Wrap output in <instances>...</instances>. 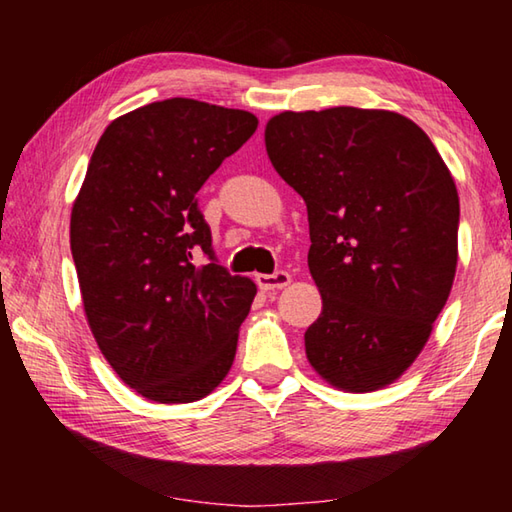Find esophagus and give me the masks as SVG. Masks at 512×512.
Wrapping results in <instances>:
<instances>
[{
    "label": "esophagus",
    "instance_id": "esophagus-1",
    "mask_svg": "<svg viewBox=\"0 0 512 512\" xmlns=\"http://www.w3.org/2000/svg\"><path fill=\"white\" fill-rule=\"evenodd\" d=\"M289 282H291V275L287 271H282V268H277L275 273H268V275H257V284L262 291L284 289Z\"/></svg>",
    "mask_w": 512,
    "mask_h": 512
}]
</instances>
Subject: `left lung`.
Wrapping results in <instances>:
<instances>
[{
    "label": "left lung",
    "mask_w": 512,
    "mask_h": 512,
    "mask_svg": "<svg viewBox=\"0 0 512 512\" xmlns=\"http://www.w3.org/2000/svg\"><path fill=\"white\" fill-rule=\"evenodd\" d=\"M264 140L307 203L309 271L323 296L305 332L309 363L343 391L391 384L452 291L461 216L452 173L420 126L388 110L282 112Z\"/></svg>",
    "instance_id": "obj_1"
}]
</instances>
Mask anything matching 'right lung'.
Segmentation results:
<instances>
[{
	"mask_svg": "<svg viewBox=\"0 0 512 512\" xmlns=\"http://www.w3.org/2000/svg\"><path fill=\"white\" fill-rule=\"evenodd\" d=\"M257 124L246 110L164 99L112 121L92 153L72 257L103 357L146 400H201L235 361L257 289L219 264L196 192Z\"/></svg>",
	"mask_w": 512,
	"mask_h": 512,
	"instance_id": "right-lung-1",
	"label": "right lung"
}]
</instances>
